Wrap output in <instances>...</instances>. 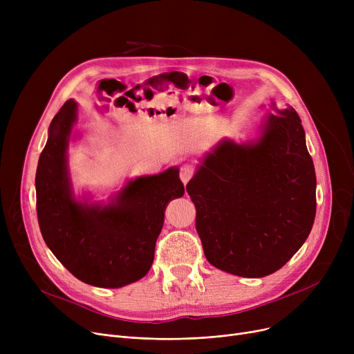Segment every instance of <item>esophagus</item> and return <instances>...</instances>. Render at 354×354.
<instances>
[{
  "label": "esophagus",
  "mask_w": 354,
  "mask_h": 354,
  "mask_svg": "<svg viewBox=\"0 0 354 354\" xmlns=\"http://www.w3.org/2000/svg\"><path fill=\"white\" fill-rule=\"evenodd\" d=\"M195 175V167L192 165H183L180 167V172H179V176H180V180L187 185Z\"/></svg>",
  "instance_id": "1"
}]
</instances>
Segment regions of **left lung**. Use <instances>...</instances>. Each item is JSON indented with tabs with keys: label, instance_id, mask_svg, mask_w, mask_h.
Listing matches in <instances>:
<instances>
[{
	"label": "left lung",
	"instance_id": "8db88e82",
	"mask_svg": "<svg viewBox=\"0 0 354 354\" xmlns=\"http://www.w3.org/2000/svg\"><path fill=\"white\" fill-rule=\"evenodd\" d=\"M187 191L208 261L259 278L300 250L315 218V171L301 119L292 107L270 115L255 143L221 142Z\"/></svg>",
	"mask_w": 354,
	"mask_h": 354
}]
</instances>
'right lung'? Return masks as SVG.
I'll list each match as a JSON object with an SVG mask.
<instances>
[{"instance_id": "1", "label": "right lung", "mask_w": 354, "mask_h": 354, "mask_svg": "<svg viewBox=\"0 0 354 354\" xmlns=\"http://www.w3.org/2000/svg\"><path fill=\"white\" fill-rule=\"evenodd\" d=\"M77 104L67 100L54 116L35 172L37 218L55 258L80 281L119 288L151 270L166 205L185 194L178 167L129 180L106 207L77 202L67 172V142Z\"/></svg>"}]
</instances>
